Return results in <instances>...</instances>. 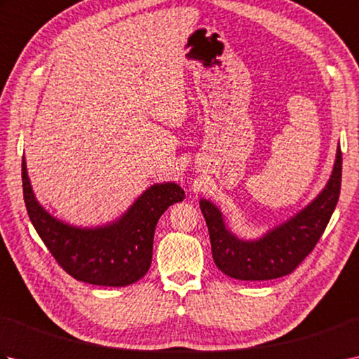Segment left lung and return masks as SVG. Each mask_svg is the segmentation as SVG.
Returning a JSON list of instances; mask_svg holds the SVG:
<instances>
[{"instance_id":"left-lung-1","label":"left lung","mask_w":359,"mask_h":359,"mask_svg":"<svg viewBox=\"0 0 359 359\" xmlns=\"http://www.w3.org/2000/svg\"><path fill=\"white\" fill-rule=\"evenodd\" d=\"M341 172L342 154L338 147L330 179L316 199L255 241L239 239L228 230L216 205L201 199L217 269L241 280H269L292 273L311 253L329 224L339 199Z\"/></svg>"}]
</instances>
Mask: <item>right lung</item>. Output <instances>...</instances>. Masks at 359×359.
I'll return each instance as SVG.
<instances>
[{
  "mask_svg": "<svg viewBox=\"0 0 359 359\" xmlns=\"http://www.w3.org/2000/svg\"><path fill=\"white\" fill-rule=\"evenodd\" d=\"M22 193L30 222L62 269L93 285L125 287L143 278L151 266L154 230L160 216L185 191L174 182L149 187L114 222L81 228L50 216L30 187L26 160L21 163Z\"/></svg>",
  "mask_w": 359,
  "mask_h": 359,
  "instance_id": "obj_1",
  "label": "right lung"
}]
</instances>
